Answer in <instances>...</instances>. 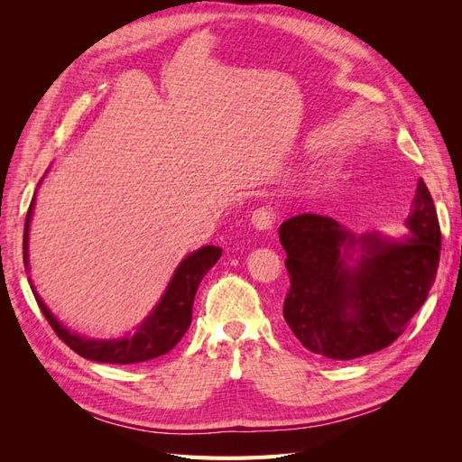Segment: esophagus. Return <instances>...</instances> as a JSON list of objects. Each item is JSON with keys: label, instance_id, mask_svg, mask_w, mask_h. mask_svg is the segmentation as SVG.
Returning <instances> with one entry per match:
<instances>
[{"label": "esophagus", "instance_id": "obj_1", "mask_svg": "<svg viewBox=\"0 0 462 462\" xmlns=\"http://www.w3.org/2000/svg\"><path fill=\"white\" fill-rule=\"evenodd\" d=\"M253 223H254V227L260 231L272 229V226L275 223V212L268 206H260L253 212Z\"/></svg>", "mask_w": 462, "mask_h": 462}]
</instances>
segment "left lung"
Here are the masks:
<instances>
[{"instance_id":"8db88e82","label":"left lung","mask_w":462,"mask_h":462,"mask_svg":"<svg viewBox=\"0 0 462 462\" xmlns=\"http://www.w3.org/2000/svg\"><path fill=\"white\" fill-rule=\"evenodd\" d=\"M411 236L402 243L356 236L337 221L300 214L282 223L291 291L283 318L310 353L353 360L382 351L407 329L436 282L441 231L431 194L418 180ZM367 250L356 269L342 262L345 247Z\"/></svg>"}]
</instances>
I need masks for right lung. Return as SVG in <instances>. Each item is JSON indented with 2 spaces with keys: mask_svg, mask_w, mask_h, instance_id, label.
Listing matches in <instances>:
<instances>
[{
  "mask_svg": "<svg viewBox=\"0 0 462 462\" xmlns=\"http://www.w3.org/2000/svg\"><path fill=\"white\" fill-rule=\"evenodd\" d=\"M32 204L34 199L31 202L29 214H26L23 235V258L26 268H29V226L32 216ZM219 256L221 248L212 245L202 246L197 253L189 254L179 263L171 283L167 287L160 304L156 306V310L146 318L144 324H141V328H138L134 335L125 339L97 341L79 337V335L65 329L60 321L55 319V316L48 310V306L38 297V292L34 289L32 292L42 314L50 321L55 335H58L69 348H73L77 355L96 362H106V365H136V362H146L170 353L180 341V337H183L190 326L192 302L194 295H197V289L206 272L219 260Z\"/></svg>",
  "mask_w": 462,
  "mask_h": 462,
  "instance_id": "right-lung-1",
  "label": "right lung"
}]
</instances>
